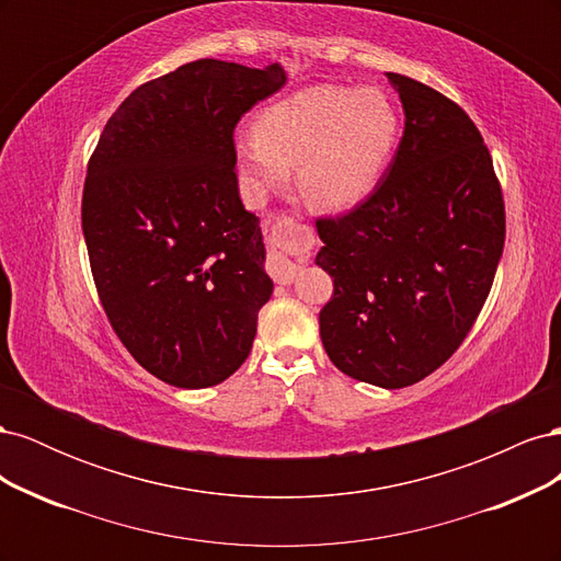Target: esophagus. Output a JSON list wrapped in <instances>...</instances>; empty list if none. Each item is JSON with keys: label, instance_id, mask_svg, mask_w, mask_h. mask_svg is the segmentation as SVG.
<instances>
[{"label": "esophagus", "instance_id": "34e87169", "mask_svg": "<svg viewBox=\"0 0 561 561\" xmlns=\"http://www.w3.org/2000/svg\"><path fill=\"white\" fill-rule=\"evenodd\" d=\"M276 241L280 243V241H287L293 236V222H280L278 227H276ZM266 268H268V274L274 276V280H278L280 285H287V283H293L295 278H297V271H299V264L297 262H293L290 257H287L285 252H280V250H271V254H268V264H266Z\"/></svg>", "mask_w": 561, "mask_h": 561}]
</instances>
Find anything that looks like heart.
<instances>
[{"mask_svg":"<svg viewBox=\"0 0 561 561\" xmlns=\"http://www.w3.org/2000/svg\"><path fill=\"white\" fill-rule=\"evenodd\" d=\"M398 130V110L383 89L320 83L264 107L254 133L233 138V161L252 198L278 190L297 165L311 206L348 210L375 192Z\"/></svg>","mask_w":561,"mask_h":561,"instance_id":"heart-1","label":"heart"}]
</instances>
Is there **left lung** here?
<instances>
[{"label": "left lung", "instance_id": "left-lung-1", "mask_svg": "<svg viewBox=\"0 0 561 561\" xmlns=\"http://www.w3.org/2000/svg\"><path fill=\"white\" fill-rule=\"evenodd\" d=\"M386 77L404 110L396 157L358 208L316 222V264L334 278L320 339L344 375L404 388L447 363L478 320L505 208L470 116L426 83Z\"/></svg>", "mask_w": 561, "mask_h": 561}]
</instances>
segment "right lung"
Instances as JSON below:
<instances>
[{"mask_svg": "<svg viewBox=\"0 0 561 561\" xmlns=\"http://www.w3.org/2000/svg\"><path fill=\"white\" fill-rule=\"evenodd\" d=\"M285 81L278 62H186L118 105L89 161L81 227L100 301L133 358L175 388L229 379L274 293L233 128Z\"/></svg>", "mask_w": 561, "mask_h": 561, "instance_id": "right-lung-1", "label": "right lung"}]
</instances>
